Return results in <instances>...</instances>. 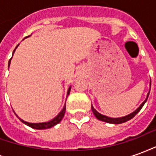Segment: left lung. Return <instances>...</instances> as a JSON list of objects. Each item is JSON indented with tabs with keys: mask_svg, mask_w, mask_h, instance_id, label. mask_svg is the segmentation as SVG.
Returning a JSON list of instances; mask_svg holds the SVG:
<instances>
[{
	"mask_svg": "<svg viewBox=\"0 0 156 156\" xmlns=\"http://www.w3.org/2000/svg\"><path fill=\"white\" fill-rule=\"evenodd\" d=\"M149 94H150V93H148L147 94V97H146V98H145V100H144L142 104L140 105V106L139 107V108L135 110L134 112H133V113H131V114H129V115H126V116H124V117H121V118H109L108 117V116H105V115H101V114H99L98 112H97L96 110H95L94 108V107H93V105H91V109L92 111H93V113H94V115H95V117L98 119V120H101V121H104V122H106V123H109V124H122V123H124V122H126V121L129 120V119H131L132 118H134L135 115H137L138 113L140 112V110L141 108H142V107L144 106V105L145 104V102H146V100H147L148 97H149Z\"/></svg>",
	"mask_w": 156,
	"mask_h": 156,
	"instance_id": "left-lung-1",
	"label": "left lung"
}]
</instances>
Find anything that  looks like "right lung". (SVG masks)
<instances>
[{"instance_id": "right-lung-1", "label": "right lung", "mask_w": 156, "mask_h": 156, "mask_svg": "<svg viewBox=\"0 0 156 156\" xmlns=\"http://www.w3.org/2000/svg\"><path fill=\"white\" fill-rule=\"evenodd\" d=\"M29 37V36H28ZM19 45V44H18ZM18 45L16 47V48L14 49V51H13V53H14V51H15V50L16 49V48L18 47ZM11 60H12V58L9 60V62H8V68L9 66H10V63H11ZM70 90H71V87H69V88H68V94H69V93H70ZM65 111H66V103H65V105L64 107H63V108L62 109V111L58 114L56 117L53 119H51V121H48V122H44V123H28V122H26V121H24L23 119H20V118L17 116V118H18L20 120L22 121L23 124H27V126H29V127L31 128H33V129H49V128H51L53 127V126H55L56 124H58L60 121L62 119V118H63V116H64V114H65Z\"/></svg>"}]
</instances>
